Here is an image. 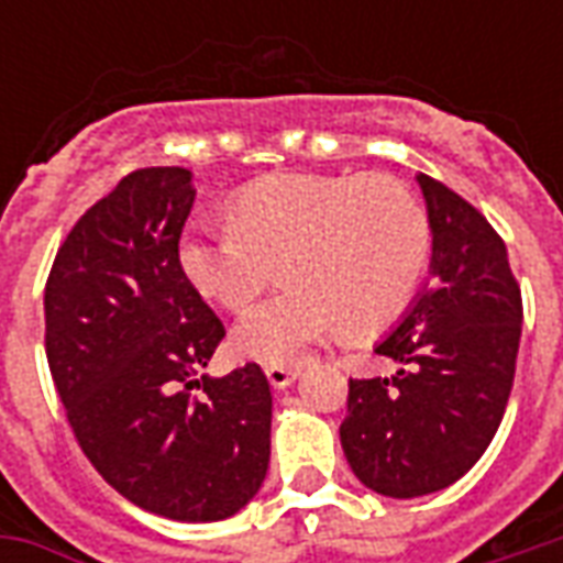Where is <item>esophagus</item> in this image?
I'll use <instances>...</instances> for the list:
<instances>
[{
	"instance_id": "esophagus-1",
	"label": "esophagus",
	"mask_w": 563,
	"mask_h": 563,
	"mask_svg": "<svg viewBox=\"0 0 563 563\" xmlns=\"http://www.w3.org/2000/svg\"><path fill=\"white\" fill-rule=\"evenodd\" d=\"M265 374H268V383L274 389H286V386H292V379L298 377V371L292 365H268L265 367Z\"/></svg>"
}]
</instances>
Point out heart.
Listing matches in <instances>:
<instances>
[{
    "mask_svg": "<svg viewBox=\"0 0 563 563\" xmlns=\"http://www.w3.org/2000/svg\"><path fill=\"white\" fill-rule=\"evenodd\" d=\"M431 217L389 174H271L232 198V220L196 225L180 268L198 292L244 310L283 262L289 289L234 325V350L295 362L343 329L377 334L413 305L431 265Z\"/></svg>",
    "mask_w": 563,
    "mask_h": 563,
    "instance_id": "obj_1",
    "label": "heart"
}]
</instances>
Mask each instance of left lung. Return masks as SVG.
<instances>
[{"instance_id":"obj_1","label":"left lung","mask_w":563,"mask_h":563,"mask_svg":"<svg viewBox=\"0 0 563 563\" xmlns=\"http://www.w3.org/2000/svg\"><path fill=\"white\" fill-rule=\"evenodd\" d=\"M434 280L377 355L395 377L350 379L341 443L353 473L386 497H419L471 471L507 410L521 338V289L504 238L467 198L419 174Z\"/></svg>"}]
</instances>
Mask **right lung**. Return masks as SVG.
I'll list each match as a JSON object with an SVG mask.
<instances>
[{
    "instance_id": "obj_1",
    "label": "right lung",
    "mask_w": 563,
    "mask_h": 563,
    "mask_svg": "<svg viewBox=\"0 0 563 563\" xmlns=\"http://www.w3.org/2000/svg\"><path fill=\"white\" fill-rule=\"evenodd\" d=\"M189 180L139 168L75 222L44 283V353L104 483L165 519L220 521L268 473L271 386L256 362L201 377L225 325L180 268Z\"/></svg>"
}]
</instances>
